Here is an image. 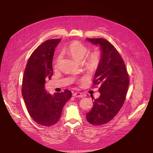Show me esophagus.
Returning <instances> with one entry per match:
<instances>
[{"label": "esophagus", "instance_id": "1", "mask_svg": "<svg viewBox=\"0 0 153 153\" xmlns=\"http://www.w3.org/2000/svg\"><path fill=\"white\" fill-rule=\"evenodd\" d=\"M74 96V97H77V98H82L83 95L81 92H75L72 95Z\"/></svg>", "mask_w": 153, "mask_h": 153}]
</instances>
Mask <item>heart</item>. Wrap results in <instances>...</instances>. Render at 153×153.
Masks as SVG:
<instances>
[{
    "mask_svg": "<svg viewBox=\"0 0 153 153\" xmlns=\"http://www.w3.org/2000/svg\"><path fill=\"white\" fill-rule=\"evenodd\" d=\"M64 53H66L76 62L81 63L84 60L85 56L89 53V50L86 46L79 42H74L72 43ZM59 57L56 58L55 63L56 64L59 60ZM100 60V54L97 51H94L87 56L85 59L86 66L89 69L95 68L98 66Z\"/></svg>",
    "mask_w": 153,
    "mask_h": 153,
    "instance_id": "obj_1",
    "label": "heart"
}]
</instances>
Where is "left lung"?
<instances>
[{"mask_svg": "<svg viewBox=\"0 0 153 153\" xmlns=\"http://www.w3.org/2000/svg\"><path fill=\"white\" fill-rule=\"evenodd\" d=\"M87 42L99 46L100 60L94 74V84L100 85V97L92 98L93 108L86 115L93 125L109 122L121 109L129 85V77L121 56L116 48L105 39L87 38Z\"/></svg>", "mask_w": 153, "mask_h": 153, "instance_id": "8db88e82", "label": "left lung"}]
</instances>
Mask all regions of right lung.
Masks as SVG:
<instances>
[{
	"label": "right lung",
	"instance_id": "obj_1",
	"mask_svg": "<svg viewBox=\"0 0 153 153\" xmlns=\"http://www.w3.org/2000/svg\"><path fill=\"white\" fill-rule=\"evenodd\" d=\"M61 39L47 40L39 46L30 56L22 82V93L29 114L37 123L53 126L61 118L63 107L71 98L69 90L48 93L45 82L53 74V58Z\"/></svg>",
	"mask_w": 153,
	"mask_h": 153
}]
</instances>
